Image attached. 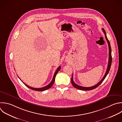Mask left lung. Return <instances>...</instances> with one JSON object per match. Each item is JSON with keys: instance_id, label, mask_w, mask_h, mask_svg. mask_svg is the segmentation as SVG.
Returning a JSON list of instances; mask_svg holds the SVG:
<instances>
[{"instance_id": "obj_1", "label": "left lung", "mask_w": 122, "mask_h": 122, "mask_svg": "<svg viewBox=\"0 0 122 122\" xmlns=\"http://www.w3.org/2000/svg\"><path fill=\"white\" fill-rule=\"evenodd\" d=\"M102 31L103 32V33H104L105 34V39L107 41V43H108V47H109V61H108V66H107V70L106 71V72H105V75H104L103 77L102 78V79L97 84H96L95 85L93 86H92V87H82V86H81L80 85H78L77 84H76L73 81V74H72V77L71 78V83L72 84V85L74 87H75V88L76 89H79V90H84V91H89V90H93L95 88H96V87H97L103 81V80H104V79L105 78V77H106V76L107 75L110 70V68H111V64H112V54H111V45H110V42L109 41V40H108L107 38V36H106V32H105V30L102 28Z\"/></svg>"}]
</instances>
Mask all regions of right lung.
<instances>
[{
	"instance_id": "right-lung-1",
	"label": "right lung",
	"mask_w": 122,
	"mask_h": 122,
	"mask_svg": "<svg viewBox=\"0 0 122 122\" xmlns=\"http://www.w3.org/2000/svg\"><path fill=\"white\" fill-rule=\"evenodd\" d=\"M61 66H60L57 68V69L56 70V71H55V73H54V76H53V79H52L51 81L48 85H47V86H45V87H42V88H33V87H30V86H28V85H27V84H26L25 83H24H24V84L27 87H28V88H29L30 89H31V90H34V91H45V90H47V89L50 88L53 85V83H54V81H55V78L56 75L57 73H58V72L59 71V70L61 69Z\"/></svg>"
}]
</instances>
